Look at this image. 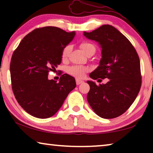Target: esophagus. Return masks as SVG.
I'll use <instances>...</instances> for the list:
<instances>
[{
  "label": "esophagus",
  "mask_w": 153,
  "mask_h": 153,
  "mask_svg": "<svg viewBox=\"0 0 153 153\" xmlns=\"http://www.w3.org/2000/svg\"><path fill=\"white\" fill-rule=\"evenodd\" d=\"M76 83L77 85H79V84H81V83H83V81L81 80V79H76Z\"/></svg>",
  "instance_id": "1"
}]
</instances>
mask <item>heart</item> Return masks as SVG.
<instances>
[{"mask_svg": "<svg viewBox=\"0 0 153 153\" xmlns=\"http://www.w3.org/2000/svg\"><path fill=\"white\" fill-rule=\"evenodd\" d=\"M80 47L81 49L83 50V51L84 52L85 54H87L88 52L91 51H95V45H93V44L91 42H82L81 43ZM71 51V47L70 45L66 46L65 47L62 49V53H61V57L62 60H65L68 58V56L70 53ZM88 70V69L85 67L82 66H72L70 67V68H68V72L69 74L72 75V76H74L77 77V78H81L84 76V73Z\"/></svg>", "mask_w": 153, "mask_h": 153, "instance_id": "heart-1", "label": "heart"}]
</instances>
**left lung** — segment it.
Masks as SVG:
<instances>
[{
	"instance_id": "left-lung-1",
	"label": "left lung",
	"mask_w": 153,
	"mask_h": 153,
	"mask_svg": "<svg viewBox=\"0 0 153 153\" xmlns=\"http://www.w3.org/2000/svg\"><path fill=\"white\" fill-rule=\"evenodd\" d=\"M102 48L100 65L89 74L93 79H109L97 85L87 81V100L97 116L110 119L120 116L134 102L141 86L139 56L129 39L111 25H103L92 32H83ZM100 80V79H99Z\"/></svg>"
}]
</instances>
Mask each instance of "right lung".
<instances>
[{
	"label": "right lung",
	"mask_w": 153,
	"mask_h": 153,
	"mask_svg": "<svg viewBox=\"0 0 153 153\" xmlns=\"http://www.w3.org/2000/svg\"><path fill=\"white\" fill-rule=\"evenodd\" d=\"M75 32L68 33L54 26L36 28L21 41L10 62L12 88L19 105L38 118L53 116L76 87L74 77L68 74L59 82L48 79L62 60V49L74 39Z\"/></svg>",
	"instance_id": "right-lung-1"
}]
</instances>
